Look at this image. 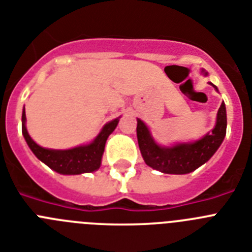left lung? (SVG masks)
I'll use <instances>...</instances> for the list:
<instances>
[{
  "label": "left lung",
  "mask_w": 252,
  "mask_h": 252,
  "mask_svg": "<svg viewBox=\"0 0 252 252\" xmlns=\"http://www.w3.org/2000/svg\"><path fill=\"white\" fill-rule=\"evenodd\" d=\"M203 73L207 75L206 72ZM213 87L217 90V87ZM226 107L222 102L212 132L207 133L195 142L178 144L171 148L159 146L151 137L146 125L140 119H137L136 132L140 151L149 166L165 174H188L212 158L226 136Z\"/></svg>",
  "instance_id": "1"
}]
</instances>
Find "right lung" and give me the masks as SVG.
Wrapping results in <instances>:
<instances>
[{
    "instance_id": "add662e5",
    "label": "right lung",
    "mask_w": 252,
    "mask_h": 252,
    "mask_svg": "<svg viewBox=\"0 0 252 252\" xmlns=\"http://www.w3.org/2000/svg\"><path fill=\"white\" fill-rule=\"evenodd\" d=\"M120 120L115 119L103 126L98 136L91 144L69 150H51L41 148L31 139L26 130L25 108L22 111V135L28 142L29 148L35 154V157L46 164L50 169L59 174H82V173H92L101 166L102 155L104 151L107 137L110 136L116 128Z\"/></svg>"
}]
</instances>
